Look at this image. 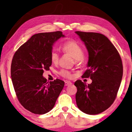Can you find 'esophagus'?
<instances>
[{
	"mask_svg": "<svg viewBox=\"0 0 132 132\" xmlns=\"http://www.w3.org/2000/svg\"><path fill=\"white\" fill-rule=\"evenodd\" d=\"M71 84H72V83H71L70 81H65V86L70 85Z\"/></svg>",
	"mask_w": 132,
	"mask_h": 132,
	"instance_id": "1",
	"label": "esophagus"
}]
</instances>
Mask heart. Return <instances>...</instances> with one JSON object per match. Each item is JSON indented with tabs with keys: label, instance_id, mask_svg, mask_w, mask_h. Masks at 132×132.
Returning <instances> with one entry per match:
<instances>
[{
	"label": "heart",
	"instance_id": "1",
	"mask_svg": "<svg viewBox=\"0 0 132 132\" xmlns=\"http://www.w3.org/2000/svg\"><path fill=\"white\" fill-rule=\"evenodd\" d=\"M62 50L64 52L69 53L74 58L75 62L76 64H79L82 61L84 54V50L82 47L75 41L68 40L64 43L62 45ZM50 58L53 63H57L59 61V54L57 51L54 50L51 52ZM60 74L66 78H71L72 77V74L70 71L66 70L60 71Z\"/></svg>",
	"mask_w": 132,
	"mask_h": 132
}]
</instances>
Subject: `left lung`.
<instances>
[{"instance_id":"left-lung-1","label":"left lung","mask_w":132,"mask_h":132,"mask_svg":"<svg viewBox=\"0 0 132 132\" xmlns=\"http://www.w3.org/2000/svg\"><path fill=\"white\" fill-rule=\"evenodd\" d=\"M89 53L88 68L82 78H90L86 85L75 81L77 106L84 113L96 115L105 111L115 100L123 76V64L117 49L106 37L94 32L75 31Z\"/></svg>"}]
</instances>
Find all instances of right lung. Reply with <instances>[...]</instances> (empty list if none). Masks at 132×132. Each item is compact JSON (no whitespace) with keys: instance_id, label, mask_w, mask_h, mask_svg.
<instances>
[{"instance_id":"1","label":"right lung","mask_w":132,"mask_h":132,"mask_svg":"<svg viewBox=\"0 0 132 132\" xmlns=\"http://www.w3.org/2000/svg\"><path fill=\"white\" fill-rule=\"evenodd\" d=\"M64 37L60 31L34 34L15 52L11 77L18 101L31 113L43 115L53 108L64 86L59 79L48 82L43 77L50 70L53 45Z\"/></svg>"}]
</instances>
